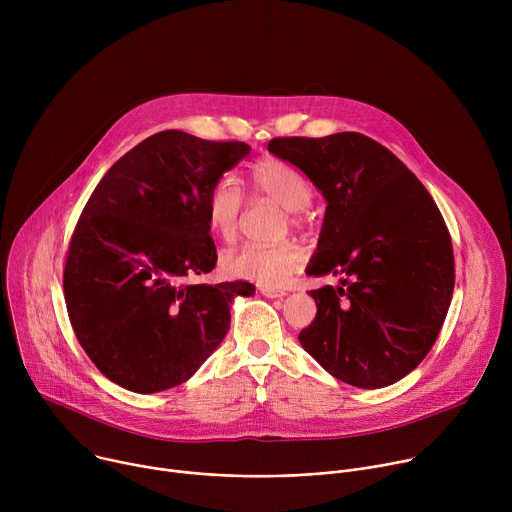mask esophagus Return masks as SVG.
<instances>
[{"label":"esophagus","mask_w":512,"mask_h":512,"mask_svg":"<svg viewBox=\"0 0 512 512\" xmlns=\"http://www.w3.org/2000/svg\"><path fill=\"white\" fill-rule=\"evenodd\" d=\"M259 291L261 294L265 296V298H283L285 296V289H279V287H269V285H263V287H259Z\"/></svg>","instance_id":"esophagus-1"}]
</instances>
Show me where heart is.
I'll return each mask as SVG.
<instances>
[{"label":"heart","instance_id":"obj_1","mask_svg":"<svg viewBox=\"0 0 512 512\" xmlns=\"http://www.w3.org/2000/svg\"><path fill=\"white\" fill-rule=\"evenodd\" d=\"M251 188L255 194L267 196L289 210V221L302 223V210L312 202V184L291 164L279 158H265L251 170ZM243 192L233 176L218 178L206 196L208 227L225 241L237 235L243 214ZM223 269L239 279L259 285H281L296 275L304 265V251L294 241L277 245H255L231 249L221 259Z\"/></svg>","mask_w":512,"mask_h":512}]
</instances>
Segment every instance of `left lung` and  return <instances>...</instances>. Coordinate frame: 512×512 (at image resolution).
Returning <instances> with one entry per match:
<instances>
[{
	"mask_svg": "<svg viewBox=\"0 0 512 512\" xmlns=\"http://www.w3.org/2000/svg\"><path fill=\"white\" fill-rule=\"evenodd\" d=\"M269 152L298 166L326 196L308 275L318 312L302 346L342 383L381 389L431 350L454 294V249L444 216L417 176L379 141L342 131L273 137Z\"/></svg>",
	"mask_w": 512,
	"mask_h": 512,
	"instance_id": "1",
	"label": "left lung"
}]
</instances>
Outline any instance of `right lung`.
<instances>
[{
    "label": "right lung",
    "instance_id": "1",
    "mask_svg": "<svg viewBox=\"0 0 512 512\" xmlns=\"http://www.w3.org/2000/svg\"><path fill=\"white\" fill-rule=\"evenodd\" d=\"M249 150L160 131L119 158L85 204L64 302L87 356L119 387L158 393L188 381L229 332L233 298L255 291L247 281H196L218 257L208 190Z\"/></svg>",
    "mask_w": 512,
    "mask_h": 512
}]
</instances>
